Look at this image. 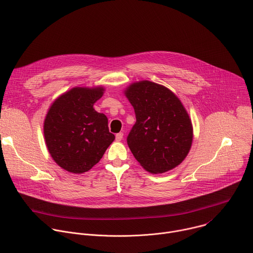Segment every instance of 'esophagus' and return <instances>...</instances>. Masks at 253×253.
<instances>
[{
	"instance_id": "obj_1",
	"label": "esophagus",
	"mask_w": 253,
	"mask_h": 253,
	"mask_svg": "<svg viewBox=\"0 0 253 253\" xmlns=\"http://www.w3.org/2000/svg\"><path fill=\"white\" fill-rule=\"evenodd\" d=\"M123 139V133L120 132V133H117L116 134V141H121Z\"/></svg>"
}]
</instances>
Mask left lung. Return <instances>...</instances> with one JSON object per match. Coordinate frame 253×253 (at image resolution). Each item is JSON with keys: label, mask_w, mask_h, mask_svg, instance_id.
<instances>
[{"label": "left lung", "mask_w": 253, "mask_h": 253, "mask_svg": "<svg viewBox=\"0 0 253 253\" xmlns=\"http://www.w3.org/2000/svg\"><path fill=\"white\" fill-rule=\"evenodd\" d=\"M136 122L127 144L136 160L150 173H164L181 163L192 144V125L180 100L166 87L150 81L125 91Z\"/></svg>", "instance_id": "8db88e82"}]
</instances>
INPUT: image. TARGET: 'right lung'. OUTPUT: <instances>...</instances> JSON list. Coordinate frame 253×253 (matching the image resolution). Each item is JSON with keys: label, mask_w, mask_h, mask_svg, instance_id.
Listing matches in <instances>:
<instances>
[{"label": "right lung", "mask_w": 253, "mask_h": 253, "mask_svg": "<svg viewBox=\"0 0 253 253\" xmlns=\"http://www.w3.org/2000/svg\"><path fill=\"white\" fill-rule=\"evenodd\" d=\"M104 89L73 88L51 106L44 123L48 150L63 169L80 174L90 170L114 141L108 119L93 108Z\"/></svg>", "instance_id": "right-lung-1"}]
</instances>
